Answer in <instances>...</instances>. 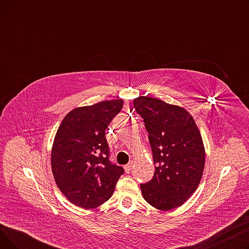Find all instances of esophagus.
<instances>
[{
  "mask_svg": "<svg viewBox=\"0 0 249 249\" xmlns=\"http://www.w3.org/2000/svg\"><path fill=\"white\" fill-rule=\"evenodd\" d=\"M124 169H125L126 173H130V171H131V169H132V162H129L128 164H126L124 166Z\"/></svg>",
  "mask_w": 249,
  "mask_h": 249,
  "instance_id": "esophagus-1",
  "label": "esophagus"
}]
</instances>
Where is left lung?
<instances>
[{"mask_svg":"<svg viewBox=\"0 0 249 249\" xmlns=\"http://www.w3.org/2000/svg\"><path fill=\"white\" fill-rule=\"evenodd\" d=\"M143 118L152 150L155 172L141 184L144 200L168 211L184 204L198 188L205 166L202 136L193 117L175 105L149 97L133 100Z\"/></svg>","mask_w":249,"mask_h":249,"instance_id":"left-lung-1","label":"left lung"}]
</instances>
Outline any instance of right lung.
I'll list each match as a JSON object with an SVG mask.
<instances>
[{"instance_id": "add662e5", "label": "right lung", "mask_w": 249, "mask_h": 249, "mask_svg": "<svg viewBox=\"0 0 249 249\" xmlns=\"http://www.w3.org/2000/svg\"><path fill=\"white\" fill-rule=\"evenodd\" d=\"M123 107L104 101L71 111L58 127L51 151L52 174L72 204L96 208L108 201L124 168L110 160L106 129Z\"/></svg>"}]
</instances>
